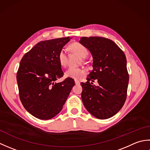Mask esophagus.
<instances>
[{"label":"esophagus","mask_w":150,"mask_h":150,"mask_svg":"<svg viewBox=\"0 0 150 150\" xmlns=\"http://www.w3.org/2000/svg\"><path fill=\"white\" fill-rule=\"evenodd\" d=\"M75 84H80V81H78V80H75Z\"/></svg>","instance_id":"34e87169"}]
</instances>
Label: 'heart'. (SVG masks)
<instances>
[{"label":"heart","instance_id":"b5f03b06","mask_svg":"<svg viewBox=\"0 0 150 150\" xmlns=\"http://www.w3.org/2000/svg\"><path fill=\"white\" fill-rule=\"evenodd\" d=\"M69 48L72 52L77 53L81 57L85 58L88 55V50L84 46L79 43H73L69 46ZM58 60L60 64L65 67L68 64V55L66 51L62 49L59 52L58 55ZM65 77L73 79H79L85 75V71L79 68H69L66 71Z\"/></svg>","mask_w":150,"mask_h":150}]
</instances>
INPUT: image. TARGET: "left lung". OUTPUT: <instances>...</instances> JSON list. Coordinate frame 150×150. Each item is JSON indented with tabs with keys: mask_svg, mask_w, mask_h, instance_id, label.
<instances>
[{
	"mask_svg": "<svg viewBox=\"0 0 150 150\" xmlns=\"http://www.w3.org/2000/svg\"><path fill=\"white\" fill-rule=\"evenodd\" d=\"M79 42L93 57V69L87 82L81 83L82 103L93 116L108 119L119 112L126 99L129 75L125 54L113 41L106 38L83 37ZM94 80L98 81V86L93 84Z\"/></svg>",
	"mask_w": 150,
	"mask_h": 150,
	"instance_id": "1",
	"label": "left lung"
}]
</instances>
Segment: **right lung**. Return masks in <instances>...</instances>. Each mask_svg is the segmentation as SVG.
Wrapping results in <instances>:
<instances>
[{"mask_svg": "<svg viewBox=\"0 0 150 150\" xmlns=\"http://www.w3.org/2000/svg\"><path fill=\"white\" fill-rule=\"evenodd\" d=\"M70 39L40 41L21 60L17 73L19 97L25 109L37 119L48 120L56 116L75 84L71 78L56 82L64 75L59 53Z\"/></svg>", "mask_w": 150, "mask_h": 150, "instance_id": "right-lung-1", "label": "right lung"}]
</instances>
